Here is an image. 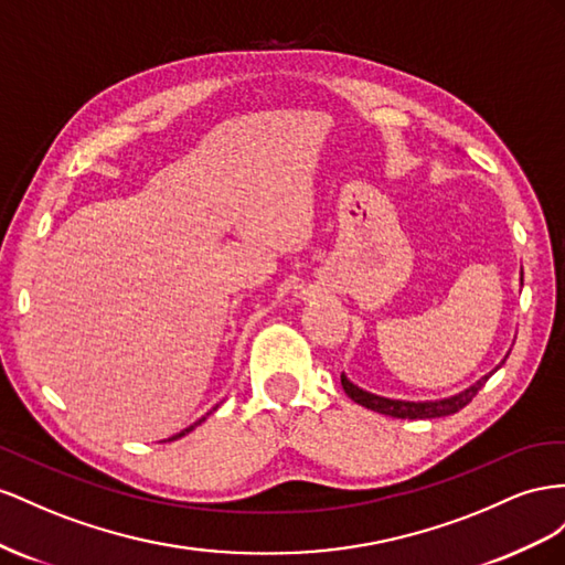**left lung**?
<instances>
[{
	"mask_svg": "<svg viewBox=\"0 0 565 565\" xmlns=\"http://www.w3.org/2000/svg\"><path fill=\"white\" fill-rule=\"evenodd\" d=\"M502 364H499V366H502ZM497 369H494V372H497ZM488 379H490V374L482 376L478 383H473L471 388H466L463 393L452 395V397H445V399L405 402V399H391V397H381V395H374V393H366V391L358 388V385H354V383H350L345 379V374H341L343 391L348 393L350 399H354V402H358V405H362L366 409L385 414V416H393V418H438V416L457 414L459 409H463L478 395V391L482 388V385H486Z\"/></svg>",
	"mask_w": 565,
	"mask_h": 565,
	"instance_id": "left-lung-1",
	"label": "left lung"
}]
</instances>
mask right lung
<instances>
[{
	"label": "right lung",
	"instance_id": "obj_1",
	"mask_svg": "<svg viewBox=\"0 0 565 565\" xmlns=\"http://www.w3.org/2000/svg\"><path fill=\"white\" fill-rule=\"evenodd\" d=\"M201 422H203V418H201ZM201 422H199V424H201ZM199 424H193V426H199ZM193 426H189V428H184V430H182V433H177V435H172V438H170V440H177V438H182V435H186V433H189V430H193Z\"/></svg>",
	"mask_w": 565,
	"mask_h": 565
}]
</instances>
